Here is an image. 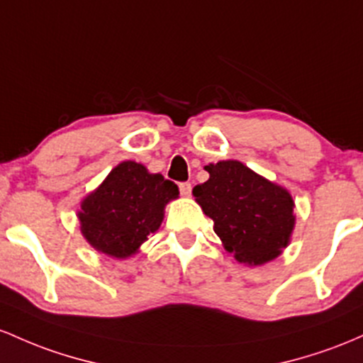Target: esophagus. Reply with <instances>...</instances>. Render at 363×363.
<instances>
[{
  "label": "esophagus",
  "mask_w": 363,
  "mask_h": 363,
  "mask_svg": "<svg viewBox=\"0 0 363 363\" xmlns=\"http://www.w3.org/2000/svg\"><path fill=\"white\" fill-rule=\"evenodd\" d=\"M180 194L183 195V197H189V195L192 194V185H190L189 182L180 183Z\"/></svg>",
  "instance_id": "1"
}]
</instances>
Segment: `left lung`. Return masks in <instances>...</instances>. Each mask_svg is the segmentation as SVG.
I'll use <instances>...</instances> for the list:
<instances>
[{"instance_id":"1","label":"left lung","mask_w":363,"mask_h":363,"mask_svg":"<svg viewBox=\"0 0 363 363\" xmlns=\"http://www.w3.org/2000/svg\"><path fill=\"white\" fill-rule=\"evenodd\" d=\"M203 169L209 180L195 185L192 194L214 221L225 250L250 267L281 255L296 223L291 194L236 160L209 162Z\"/></svg>"}]
</instances>
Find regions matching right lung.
Wrapping results in <instances>:
<instances>
[{"label": "right lung", "mask_w": 363, "mask_h": 363, "mask_svg": "<svg viewBox=\"0 0 363 363\" xmlns=\"http://www.w3.org/2000/svg\"><path fill=\"white\" fill-rule=\"evenodd\" d=\"M178 195V186L161 173H149L140 162L123 161L80 202V233L94 250L128 259L160 230L166 203Z\"/></svg>", "instance_id": "obj_1"}]
</instances>
